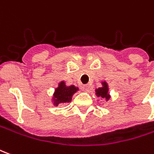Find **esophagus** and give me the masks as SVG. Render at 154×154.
<instances>
[{"mask_svg":"<svg viewBox=\"0 0 154 154\" xmlns=\"http://www.w3.org/2000/svg\"><path fill=\"white\" fill-rule=\"evenodd\" d=\"M89 88H89V85H88V84H87V85H83L82 86V89L83 92H88V91H89Z\"/></svg>","mask_w":154,"mask_h":154,"instance_id":"1","label":"esophagus"}]
</instances>
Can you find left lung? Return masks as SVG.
<instances>
[{
    "mask_svg": "<svg viewBox=\"0 0 154 154\" xmlns=\"http://www.w3.org/2000/svg\"><path fill=\"white\" fill-rule=\"evenodd\" d=\"M101 84H102V87L95 89V94L99 99H104L106 101H109V99H110V94L109 92V88L107 82L102 81Z\"/></svg>",
    "mask_w": 154,
    "mask_h": 154,
    "instance_id": "1",
    "label": "left lung"
}]
</instances>
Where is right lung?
I'll return each mask as SVG.
<instances>
[{"mask_svg": "<svg viewBox=\"0 0 154 154\" xmlns=\"http://www.w3.org/2000/svg\"><path fill=\"white\" fill-rule=\"evenodd\" d=\"M78 90V87L74 85L66 86L64 81L60 82L58 87L55 88V92L52 95L51 101L55 106H58L60 103H70L74 94H76Z\"/></svg>", "mask_w": 154, "mask_h": 154, "instance_id": "right-lung-1", "label": "right lung"}]
</instances>
